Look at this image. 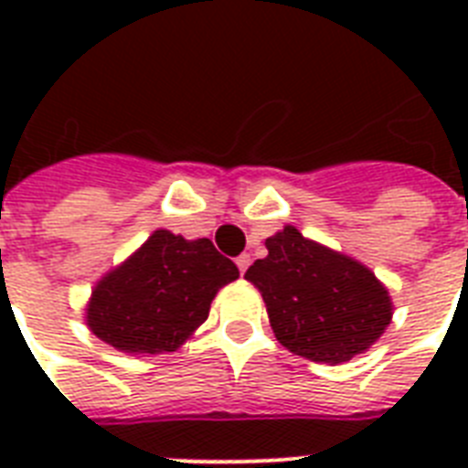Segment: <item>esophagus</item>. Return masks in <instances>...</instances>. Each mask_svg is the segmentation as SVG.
<instances>
[{"mask_svg": "<svg viewBox=\"0 0 468 468\" xmlns=\"http://www.w3.org/2000/svg\"><path fill=\"white\" fill-rule=\"evenodd\" d=\"M235 264H238V270H240V274H245L250 267V255H240L238 260H235Z\"/></svg>", "mask_w": 468, "mask_h": 468, "instance_id": "obj_1", "label": "esophagus"}]
</instances>
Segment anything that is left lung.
Here are the masks:
<instances>
[{
    "label": "left lung",
    "mask_w": 468,
    "mask_h": 468,
    "mask_svg": "<svg viewBox=\"0 0 468 468\" xmlns=\"http://www.w3.org/2000/svg\"><path fill=\"white\" fill-rule=\"evenodd\" d=\"M267 257L245 279L260 289L271 330L293 355L342 364L384 335L393 306L374 271L286 226L267 238Z\"/></svg>",
    "instance_id": "8db88e82"
}]
</instances>
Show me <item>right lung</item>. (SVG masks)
Instances as JSON below:
<instances>
[{
  "instance_id": "right-lung-1",
  "label": "right lung",
  "mask_w": 468,
  "mask_h": 468,
  "mask_svg": "<svg viewBox=\"0 0 468 468\" xmlns=\"http://www.w3.org/2000/svg\"><path fill=\"white\" fill-rule=\"evenodd\" d=\"M238 277V267L208 238L184 240L155 230L94 286L87 325L119 352H175L208 318L218 289Z\"/></svg>"
}]
</instances>
